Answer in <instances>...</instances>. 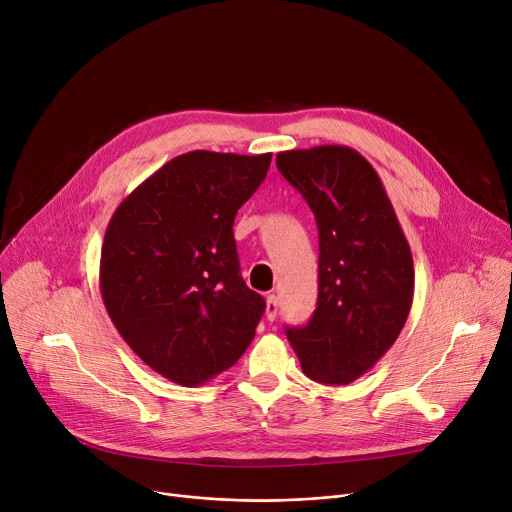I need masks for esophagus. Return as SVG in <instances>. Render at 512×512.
<instances>
[{"instance_id":"esophagus-1","label":"esophagus","mask_w":512,"mask_h":512,"mask_svg":"<svg viewBox=\"0 0 512 512\" xmlns=\"http://www.w3.org/2000/svg\"><path fill=\"white\" fill-rule=\"evenodd\" d=\"M277 313H279V299L274 295H268L266 297V320L272 322L274 318H277Z\"/></svg>"}]
</instances>
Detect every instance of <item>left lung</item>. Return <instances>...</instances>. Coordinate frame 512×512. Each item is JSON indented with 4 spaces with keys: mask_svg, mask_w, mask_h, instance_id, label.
<instances>
[{
    "mask_svg": "<svg viewBox=\"0 0 512 512\" xmlns=\"http://www.w3.org/2000/svg\"><path fill=\"white\" fill-rule=\"evenodd\" d=\"M320 231L318 307L287 338L307 377L348 385L398 340L414 297V262L381 178L346 145L277 155Z\"/></svg>",
    "mask_w": 512,
    "mask_h": 512,
    "instance_id": "obj_1",
    "label": "left lung"
}]
</instances>
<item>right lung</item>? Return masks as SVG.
Listing matches in <instances>:
<instances>
[{
	"label": "right lung",
	"instance_id": "right-lung-1",
	"mask_svg": "<svg viewBox=\"0 0 512 512\" xmlns=\"http://www.w3.org/2000/svg\"><path fill=\"white\" fill-rule=\"evenodd\" d=\"M270 157L182 153L108 221L104 307L135 355L178 385L211 381L256 334L266 303L240 277L233 219L266 178Z\"/></svg>",
	"mask_w": 512,
	"mask_h": 512
}]
</instances>
